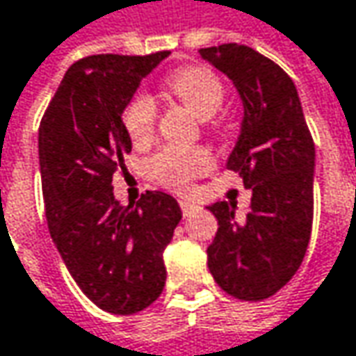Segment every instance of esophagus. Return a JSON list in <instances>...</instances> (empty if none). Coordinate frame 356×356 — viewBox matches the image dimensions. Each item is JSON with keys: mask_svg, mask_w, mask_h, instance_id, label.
<instances>
[{"mask_svg": "<svg viewBox=\"0 0 356 356\" xmlns=\"http://www.w3.org/2000/svg\"><path fill=\"white\" fill-rule=\"evenodd\" d=\"M198 207L191 202V200H180V211H182V215L184 216H191L194 211H196Z\"/></svg>", "mask_w": 356, "mask_h": 356, "instance_id": "obj_1", "label": "esophagus"}]
</instances>
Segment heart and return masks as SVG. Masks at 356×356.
<instances>
[{"label": "heart", "instance_id": "heart-1", "mask_svg": "<svg viewBox=\"0 0 356 356\" xmlns=\"http://www.w3.org/2000/svg\"><path fill=\"white\" fill-rule=\"evenodd\" d=\"M165 90L202 121L211 119L225 101V87L220 79L213 70L202 66L174 72L165 81ZM156 117V101L145 92H136L121 111V123L127 136L138 143L145 141L154 134ZM211 165L213 154L202 145H164L147 158L145 170L156 184L170 191H182L188 186L191 180L209 172Z\"/></svg>", "mask_w": 356, "mask_h": 356}]
</instances>
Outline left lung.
<instances>
[{
    "instance_id": "8db88e82",
    "label": "left lung",
    "mask_w": 356,
    "mask_h": 356,
    "mask_svg": "<svg viewBox=\"0 0 356 356\" xmlns=\"http://www.w3.org/2000/svg\"><path fill=\"white\" fill-rule=\"evenodd\" d=\"M243 101L241 136L227 168L251 188L243 220L233 202H215L218 220L209 269L233 298L259 302L282 290L306 255L314 216V141L293 81L267 56L243 44L200 48Z\"/></svg>"
}]
</instances>
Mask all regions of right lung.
Returning a JSON list of instances; mask_svg holds the SVG:
<instances>
[{"label":"right lung","instance_id":"add662e5","mask_svg":"<svg viewBox=\"0 0 356 356\" xmlns=\"http://www.w3.org/2000/svg\"><path fill=\"white\" fill-rule=\"evenodd\" d=\"M170 52L92 54L72 64L40 121L46 220L64 266L83 293L111 314H136L165 286L162 253L182 213L170 194L145 191L119 204L113 174L131 152L121 111L141 79Z\"/></svg>","mask_w":356,"mask_h":356}]
</instances>
